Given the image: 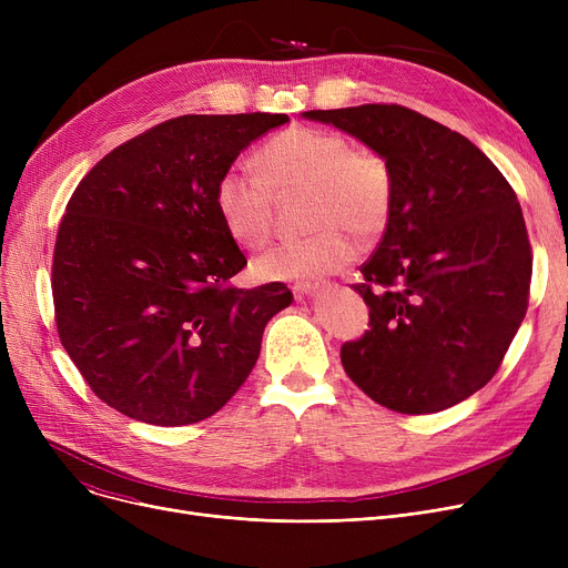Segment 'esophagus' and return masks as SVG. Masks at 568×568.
Wrapping results in <instances>:
<instances>
[{
	"label": "esophagus",
	"mask_w": 568,
	"mask_h": 568,
	"mask_svg": "<svg viewBox=\"0 0 568 568\" xmlns=\"http://www.w3.org/2000/svg\"><path fill=\"white\" fill-rule=\"evenodd\" d=\"M320 287H322L320 283H296L292 290H294L296 296H311V294H315Z\"/></svg>",
	"instance_id": "esophagus-1"
}]
</instances>
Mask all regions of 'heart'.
Masks as SVG:
<instances>
[{
    "instance_id": "obj_1",
    "label": "heart",
    "mask_w": 568,
    "mask_h": 568,
    "mask_svg": "<svg viewBox=\"0 0 568 568\" xmlns=\"http://www.w3.org/2000/svg\"><path fill=\"white\" fill-rule=\"evenodd\" d=\"M311 193L306 242L281 244L255 260L262 281L311 283L345 268L359 239H375L392 216L394 174L371 149L332 131L292 126L268 140L257 170L230 168L221 174L214 202L225 232L239 246L257 251L274 230V197Z\"/></svg>"
}]
</instances>
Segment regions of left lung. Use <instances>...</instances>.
<instances>
[{"mask_svg": "<svg viewBox=\"0 0 568 568\" xmlns=\"http://www.w3.org/2000/svg\"><path fill=\"white\" fill-rule=\"evenodd\" d=\"M379 154L394 206L354 290L371 329L341 347L347 377L403 414L454 407L490 382L527 313L531 251L518 197L465 135L403 105L302 112Z\"/></svg>", "mask_w": 568, "mask_h": 568, "instance_id": "1", "label": "left lung"}]
</instances>
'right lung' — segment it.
Wrapping results in <instances>:
<instances>
[{"label":"right lung","instance_id":"1","mask_svg":"<svg viewBox=\"0 0 568 568\" xmlns=\"http://www.w3.org/2000/svg\"><path fill=\"white\" fill-rule=\"evenodd\" d=\"M287 114H184L119 144L84 174L57 232V332L92 392L131 419L186 426L251 375L283 283L236 290L246 266L214 191Z\"/></svg>","mask_w":568,"mask_h":568}]
</instances>
